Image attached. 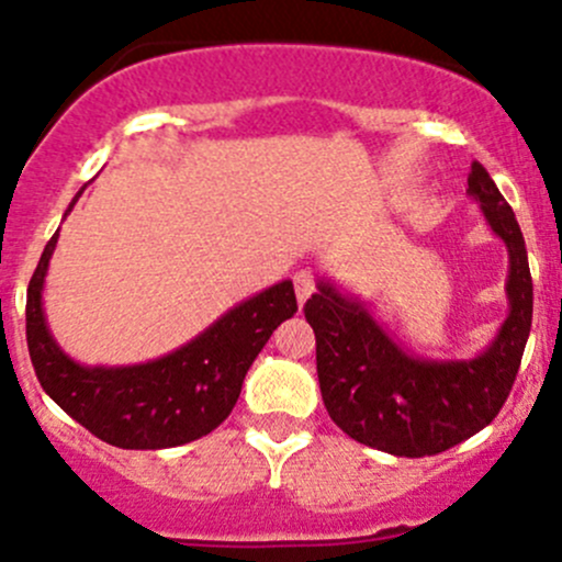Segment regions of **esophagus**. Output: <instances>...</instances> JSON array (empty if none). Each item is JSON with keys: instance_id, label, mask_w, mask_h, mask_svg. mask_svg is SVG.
<instances>
[{"instance_id": "esophagus-1", "label": "esophagus", "mask_w": 562, "mask_h": 562, "mask_svg": "<svg viewBox=\"0 0 562 562\" xmlns=\"http://www.w3.org/2000/svg\"><path fill=\"white\" fill-rule=\"evenodd\" d=\"M293 282H296V299H299V304H302V307H304V302H307V299L315 293V277H313V271H299V274L293 277Z\"/></svg>"}]
</instances>
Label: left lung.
Segmentation results:
<instances>
[{
  "label": "left lung",
  "instance_id": "left-lung-1",
  "mask_svg": "<svg viewBox=\"0 0 562 562\" xmlns=\"http://www.w3.org/2000/svg\"><path fill=\"white\" fill-rule=\"evenodd\" d=\"M468 195L508 249V315L481 353L424 359L402 348L353 293L317 277L304 304L315 331L317 381L331 422L359 443L394 457H432L473 438L501 413L532 323V280L514 209L481 162Z\"/></svg>",
  "mask_w": 562,
  "mask_h": 562
}]
</instances>
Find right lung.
Instances as JSON below:
<instances>
[{
	"label": "right lung",
	"instance_id": "right-lung-1",
	"mask_svg": "<svg viewBox=\"0 0 562 562\" xmlns=\"http://www.w3.org/2000/svg\"><path fill=\"white\" fill-rule=\"evenodd\" d=\"M83 187L65 217L81 198ZM59 231L45 245L26 291V345L45 394L81 427L116 449L157 451L217 429L234 411L247 370L271 331L296 313L282 280L234 304L198 337L144 364H81L61 350L45 321L43 291Z\"/></svg>",
	"mask_w": 562,
	"mask_h": 562
}]
</instances>
